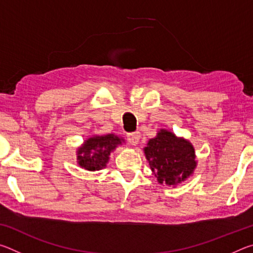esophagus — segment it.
I'll use <instances>...</instances> for the list:
<instances>
[{"instance_id":"esophagus-1","label":"esophagus","mask_w":253,"mask_h":253,"mask_svg":"<svg viewBox=\"0 0 253 253\" xmlns=\"http://www.w3.org/2000/svg\"><path fill=\"white\" fill-rule=\"evenodd\" d=\"M139 138H140V132L139 131L130 132V134H128V136H127L128 143H129L130 145H132V146H135V145L138 144Z\"/></svg>"}]
</instances>
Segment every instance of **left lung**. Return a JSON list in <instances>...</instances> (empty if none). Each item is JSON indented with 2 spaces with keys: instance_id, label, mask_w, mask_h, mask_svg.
<instances>
[{
  "instance_id": "1",
  "label": "left lung",
  "mask_w": 253,
  "mask_h": 253,
  "mask_svg": "<svg viewBox=\"0 0 253 253\" xmlns=\"http://www.w3.org/2000/svg\"><path fill=\"white\" fill-rule=\"evenodd\" d=\"M144 153L158 183L166 186L184 182L196 168L193 145L166 129L148 140Z\"/></svg>"
}]
</instances>
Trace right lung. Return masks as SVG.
<instances>
[{"instance_id":"right-lung-1","label":"right lung","mask_w":253,"mask_h":253,"mask_svg":"<svg viewBox=\"0 0 253 253\" xmlns=\"http://www.w3.org/2000/svg\"><path fill=\"white\" fill-rule=\"evenodd\" d=\"M123 142V138L114 134L89 137L77 151V162L87 170H99L106 168L110 153Z\"/></svg>"}]
</instances>
